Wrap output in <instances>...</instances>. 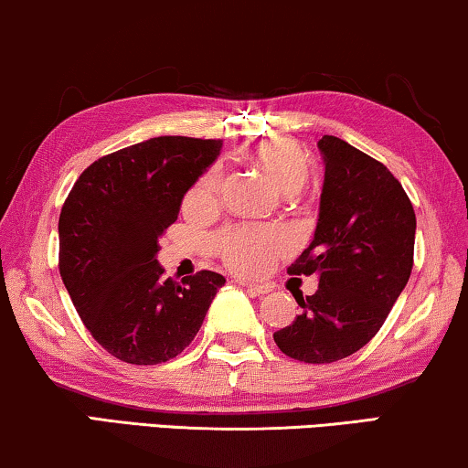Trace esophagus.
Listing matches in <instances>:
<instances>
[{
    "label": "esophagus",
    "mask_w": 468,
    "mask_h": 468,
    "mask_svg": "<svg viewBox=\"0 0 468 468\" xmlns=\"http://www.w3.org/2000/svg\"><path fill=\"white\" fill-rule=\"evenodd\" d=\"M235 282L252 294H267L269 292V286H265V284H256V282H250V280H243V278H237Z\"/></svg>",
    "instance_id": "1"
}]
</instances>
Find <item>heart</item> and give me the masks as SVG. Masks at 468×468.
<instances>
[{"label":"heart","mask_w":468,"mask_h":468,"mask_svg":"<svg viewBox=\"0 0 468 468\" xmlns=\"http://www.w3.org/2000/svg\"><path fill=\"white\" fill-rule=\"evenodd\" d=\"M248 165L261 171L267 182L280 195H299L312 174V159L307 150L294 140H269L248 148L243 153ZM220 171L212 167L199 177V182L186 195V207L209 209L218 203ZM284 241L278 233L269 229L229 227L214 239V252L220 256L227 267L239 273H261L271 265L275 256L282 252Z\"/></svg>","instance_id":"obj_1"}]
</instances>
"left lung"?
I'll use <instances>...</instances> for the list:
<instances>
[{"label":"left lung","instance_id":"left-lung-1","mask_svg":"<svg viewBox=\"0 0 468 468\" xmlns=\"http://www.w3.org/2000/svg\"><path fill=\"white\" fill-rule=\"evenodd\" d=\"M324 184L314 239L288 267L318 275L312 297H294L301 314L273 333L286 356L335 363L375 337L413 267L416 212L384 163L324 135Z\"/></svg>","mask_w":468,"mask_h":468}]
</instances>
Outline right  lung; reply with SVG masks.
Segmentation results:
<instances>
[{
  "label": "right lung",
  "mask_w": 468,
  "mask_h": 468,
  "mask_svg": "<svg viewBox=\"0 0 468 468\" xmlns=\"http://www.w3.org/2000/svg\"><path fill=\"white\" fill-rule=\"evenodd\" d=\"M220 140L163 135L105 154L78 177L58 216V273L84 326L129 365L176 358L225 286L214 271L163 278L159 237Z\"/></svg>",
  "instance_id": "right-lung-1"
}]
</instances>
